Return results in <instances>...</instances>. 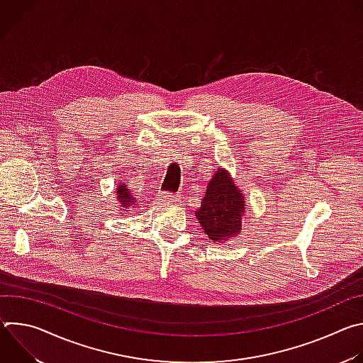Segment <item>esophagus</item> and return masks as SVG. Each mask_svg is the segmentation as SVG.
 Returning a JSON list of instances; mask_svg holds the SVG:
<instances>
[{
  "mask_svg": "<svg viewBox=\"0 0 363 363\" xmlns=\"http://www.w3.org/2000/svg\"><path fill=\"white\" fill-rule=\"evenodd\" d=\"M160 199H161L162 202H167V203H175V202L179 201L178 195H177V194H171V192H162V194L160 195Z\"/></svg>",
  "mask_w": 363,
  "mask_h": 363,
  "instance_id": "obj_1",
  "label": "esophagus"
}]
</instances>
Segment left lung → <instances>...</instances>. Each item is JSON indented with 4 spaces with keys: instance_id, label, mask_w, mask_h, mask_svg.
<instances>
[{
    "instance_id": "1",
    "label": "left lung",
    "mask_w": 363,
    "mask_h": 363,
    "mask_svg": "<svg viewBox=\"0 0 363 363\" xmlns=\"http://www.w3.org/2000/svg\"><path fill=\"white\" fill-rule=\"evenodd\" d=\"M245 214V195L225 168H217L195 211L203 233L216 244L225 242L241 231Z\"/></svg>"
}]
</instances>
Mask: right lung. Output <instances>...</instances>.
<instances>
[{"instance_id": "right-lung-1", "label": "right lung", "mask_w": 363, "mask_h": 363, "mask_svg": "<svg viewBox=\"0 0 363 363\" xmlns=\"http://www.w3.org/2000/svg\"><path fill=\"white\" fill-rule=\"evenodd\" d=\"M115 198H116V202L119 203V211H121L122 216H125L126 213L132 211L133 206L136 205V198L132 195L130 189L123 182L116 184Z\"/></svg>"}]
</instances>
